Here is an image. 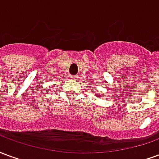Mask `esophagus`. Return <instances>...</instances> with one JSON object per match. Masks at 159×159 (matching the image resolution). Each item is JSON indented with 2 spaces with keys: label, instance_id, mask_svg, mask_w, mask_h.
<instances>
[{
  "label": "esophagus",
  "instance_id": "obj_1",
  "mask_svg": "<svg viewBox=\"0 0 159 159\" xmlns=\"http://www.w3.org/2000/svg\"><path fill=\"white\" fill-rule=\"evenodd\" d=\"M71 78H73V79H76V76H71Z\"/></svg>",
  "mask_w": 159,
  "mask_h": 159
}]
</instances>
